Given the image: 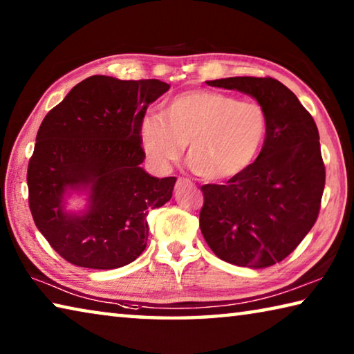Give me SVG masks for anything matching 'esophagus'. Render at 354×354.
I'll use <instances>...</instances> for the list:
<instances>
[{"instance_id":"obj_1","label":"esophagus","mask_w":354,"mask_h":354,"mask_svg":"<svg viewBox=\"0 0 354 354\" xmlns=\"http://www.w3.org/2000/svg\"><path fill=\"white\" fill-rule=\"evenodd\" d=\"M185 184H190L189 179H185V178H178V181H176V187H181V185H185Z\"/></svg>"}]
</instances>
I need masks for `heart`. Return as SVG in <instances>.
<instances>
[{
	"mask_svg": "<svg viewBox=\"0 0 354 354\" xmlns=\"http://www.w3.org/2000/svg\"><path fill=\"white\" fill-rule=\"evenodd\" d=\"M267 115L254 101L195 88L178 93L160 107L159 118L147 117L140 140L147 158L167 170L181 158L206 181H225L254 162L267 137Z\"/></svg>",
	"mask_w": 354,
	"mask_h": 354,
	"instance_id": "heart-1",
	"label": "heart"
}]
</instances>
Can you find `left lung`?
Here are the masks:
<instances>
[{"instance_id": "left-lung-1", "label": "left lung", "mask_w": 354, "mask_h": 354, "mask_svg": "<svg viewBox=\"0 0 354 354\" xmlns=\"http://www.w3.org/2000/svg\"><path fill=\"white\" fill-rule=\"evenodd\" d=\"M256 98L267 137L256 160L226 184L203 185L200 227L221 261L266 268L295 250L319 217L325 164L319 129L295 93L273 77L206 81Z\"/></svg>"}]
</instances>
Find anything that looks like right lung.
Masks as SVG:
<instances>
[{
	"mask_svg": "<svg viewBox=\"0 0 354 354\" xmlns=\"http://www.w3.org/2000/svg\"><path fill=\"white\" fill-rule=\"evenodd\" d=\"M159 80L122 81L95 75L46 113L28 165L29 209L56 253L77 267L111 270L147 247V215L171 198L175 176L154 178L140 127L147 107L169 91ZM87 191L81 213L64 196Z\"/></svg>",
	"mask_w": 354,
	"mask_h": 354,
	"instance_id": "obj_1",
	"label": "right lung"
}]
</instances>
